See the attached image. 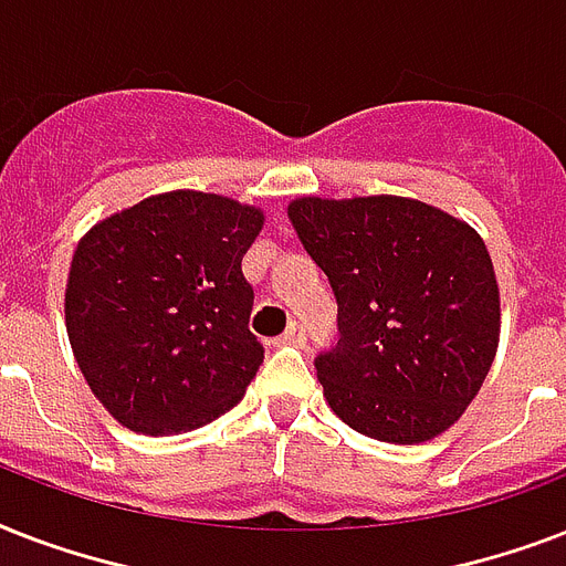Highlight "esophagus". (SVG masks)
Wrapping results in <instances>:
<instances>
[{
    "instance_id": "esophagus-1",
    "label": "esophagus",
    "mask_w": 566,
    "mask_h": 566,
    "mask_svg": "<svg viewBox=\"0 0 566 566\" xmlns=\"http://www.w3.org/2000/svg\"><path fill=\"white\" fill-rule=\"evenodd\" d=\"M282 344H291V346L305 344V332H302L300 323H291V326H287V332L282 335Z\"/></svg>"
}]
</instances>
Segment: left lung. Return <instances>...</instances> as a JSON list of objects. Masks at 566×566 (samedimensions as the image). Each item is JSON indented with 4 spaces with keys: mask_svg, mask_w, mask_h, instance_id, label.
<instances>
[{
    "mask_svg": "<svg viewBox=\"0 0 566 566\" xmlns=\"http://www.w3.org/2000/svg\"><path fill=\"white\" fill-rule=\"evenodd\" d=\"M293 231L337 296L317 358L328 408L367 438L426 443L464 417L500 349V282L482 234L408 196H300Z\"/></svg>",
    "mask_w": 566,
    "mask_h": 566,
    "instance_id": "8db88e82",
    "label": "left lung"
}]
</instances>
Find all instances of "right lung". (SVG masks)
<instances>
[{"label": "right lung", "mask_w": 566, "mask_h": 566, "mask_svg": "<svg viewBox=\"0 0 566 566\" xmlns=\"http://www.w3.org/2000/svg\"><path fill=\"white\" fill-rule=\"evenodd\" d=\"M264 211L222 193L167 190L84 231L64 323L102 408L140 434L208 426L243 399L264 361L240 273Z\"/></svg>", "instance_id": "obj_1"}]
</instances>
